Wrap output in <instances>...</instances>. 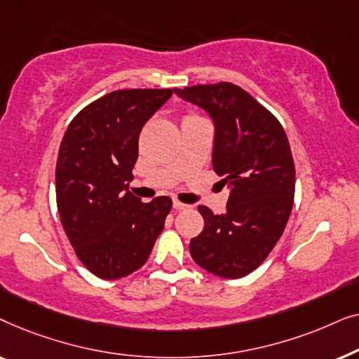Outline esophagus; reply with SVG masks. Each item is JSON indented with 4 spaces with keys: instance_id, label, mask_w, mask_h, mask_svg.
I'll list each match as a JSON object with an SVG mask.
<instances>
[{
    "instance_id": "1",
    "label": "esophagus",
    "mask_w": 359,
    "mask_h": 359,
    "mask_svg": "<svg viewBox=\"0 0 359 359\" xmlns=\"http://www.w3.org/2000/svg\"><path fill=\"white\" fill-rule=\"evenodd\" d=\"M173 208L176 209V210H186V209H189V205L188 204H183L181 203V201H173Z\"/></svg>"
}]
</instances>
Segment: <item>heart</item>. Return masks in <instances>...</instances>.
I'll use <instances>...</instances> for the list:
<instances>
[{"label": "heart", "mask_w": 359, "mask_h": 359, "mask_svg": "<svg viewBox=\"0 0 359 359\" xmlns=\"http://www.w3.org/2000/svg\"><path fill=\"white\" fill-rule=\"evenodd\" d=\"M189 117H198V114H194V112H188V114H186L184 119H189Z\"/></svg>", "instance_id": "1"}]
</instances>
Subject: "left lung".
<instances>
[{"instance_id": "left-lung-1", "label": "left lung", "mask_w": 359, "mask_h": 359, "mask_svg": "<svg viewBox=\"0 0 359 359\" xmlns=\"http://www.w3.org/2000/svg\"><path fill=\"white\" fill-rule=\"evenodd\" d=\"M214 119L212 166L230 186L227 212L198 205L204 229L191 257L215 276L237 279L262 264L284 232L294 203L296 168L281 122L233 83L175 88Z\"/></svg>"}]
</instances>
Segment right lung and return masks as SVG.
Listing matches in <instances>:
<instances>
[{"mask_svg": "<svg viewBox=\"0 0 359 359\" xmlns=\"http://www.w3.org/2000/svg\"><path fill=\"white\" fill-rule=\"evenodd\" d=\"M171 95V88L107 93L63 135L55 168L60 222L78 259L101 279L144 266L171 210L166 196L142 203L127 191L142 127Z\"/></svg>", "mask_w": 359, "mask_h": 359, "instance_id": "1", "label": "right lung"}]
</instances>
